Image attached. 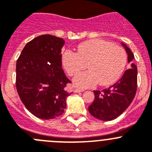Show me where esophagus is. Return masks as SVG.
I'll list each match as a JSON object with an SVG mask.
<instances>
[{
    "mask_svg": "<svg viewBox=\"0 0 152 152\" xmlns=\"http://www.w3.org/2000/svg\"><path fill=\"white\" fill-rule=\"evenodd\" d=\"M74 91H75V92H83V91H84V89H75Z\"/></svg>",
    "mask_w": 152,
    "mask_h": 152,
    "instance_id": "esophagus-1",
    "label": "esophagus"
}]
</instances>
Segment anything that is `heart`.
I'll list each match as a JSON object with an SVG mask.
<instances>
[{
	"label": "heart",
	"instance_id": "b5f03b06",
	"mask_svg": "<svg viewBox=\"0 0 152 152\" xmlns=\"http://www.w3.org/2000/svg\"><path fill=\"white\" fill-rule=\"evenodd\" d=\"M63 63L70 76L77 75L86 67L89 70L78 74L74 83L83 88L113 84L123 73L127 63V54L120 46L103 39H91L78 45L77 53L67 50Z\"/></svg>",
	"mask_w": 152,
	"mask_h": 152
}]
</instances>
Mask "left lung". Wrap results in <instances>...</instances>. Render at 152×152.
Wrapping results in <instances>:
<instances>
[{"instance_id":"8db88e82","label":"left lung","mask_w":152,"mask_h":152,"mask_svg":"<svg viewBox=\"0 0 152 152\" xmlns=\"http://www.w3.org/2000/svg\"><path fill=\"white\" fill-rule=\"evenodd\" d=\"M128 53V62L134 59V53L122 43ZM137 88V68L134 63L126 70L115 84L103 90H94L95 99L89 107L92 115L102 121H110L120 115L129 107L135 97Z\"/></svg>"}]
</instances>
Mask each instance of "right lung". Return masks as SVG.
<instances>
[{
    "instance_id": "1",
    "label": "right lung",
    "mask_w": 152,
    "mask_h": 152,
    "mask_svg": "<svg viewBox=\"0 0 152 152\" xmlns=\"http://www.w3.org/2000/svg\"><path fill=\"white\" fill-rule=\"evenodd\" d=\"M64 44L55 36H39L27 43L17 60V92L25 107L42 119L62 115L72 93L66 89L71 81L62 69Z\"/></svg>"
}]
</instances>
